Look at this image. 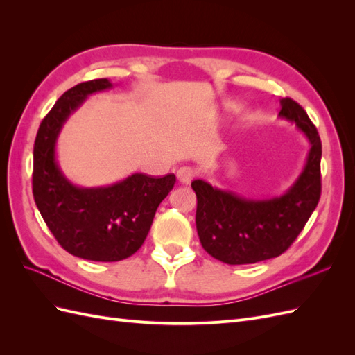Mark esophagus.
Listing matches in <instances>:
<instances>
[{
  "instance_id": "obj_1",
  "label": "esophagus",
  "mask_w": 355,
  "mask_h": 355,
  "mask_svg": "<svg viewBox=\"0 0 355 355\" xmlns=\"http://www.w3.org/2000/svg\"><path fill=\"white\" fill-rule=\"evenodd\" d=\"M194 176H196V171L192 170L191 167H188V166L180 167V168L178 170V173H176V178H178V180L180 182L182 185L191 184V180L194 179Z\"/></svg>"
}]
</instances>
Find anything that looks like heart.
<instances>
[{"instance_id": "obj_1", "label": "heart", "mask_w": 355, "mask_h": 355, "mask_svg": "<svg viewBox=\"0 0 355 355\" xmlns=\"http://www.w3.org/2000/svg\"><path fill=\"white\" fill-rule=\"evenodd\" d=\"M225 108H227V110H234V106H232V105H228V103H225Z\"/></svg>"}]
</instances>
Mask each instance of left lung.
Listing matches in <instances>:
<instances>
[{"label": "left lung", "instance_id": "left-lung-1", "mask_svg": "<svg viewBox=\"0 0 355 355\" xmlns=\"http://www.w3.org/2000/svg\"><path fill=\"white\" fill-rule=\"evenodd\" d=\"M278 116L293 123L311 148L305 166L284 194L249 198L197 179V232L210 256L228 265L256 263L286 252L304 230L321 194V141L315 125L293 99H280Z\"/></svg>", "mask_w": 355, "mask_h": 355}]
</instances>
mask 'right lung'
<instances>
[{"label":"right lung","instance_id":"add662e5","mask_svg":"<svg viewBox=\"0 0 355 355\" xmlns=\"http://www.w3.org/2000/svg\"><path fill=\"white\" fill-rule=\"evenodd\" d=\"M108 78L77 84L42 120L34 145L32 192L42 219L68 253L94 262H116L136 253L155 211L176 178L133 173L106 187L85 188L63 175L56 158L62 127L90 94L112 89Z\"/></svg>","mask_w":355,"mask_h":355}]
</instances>
